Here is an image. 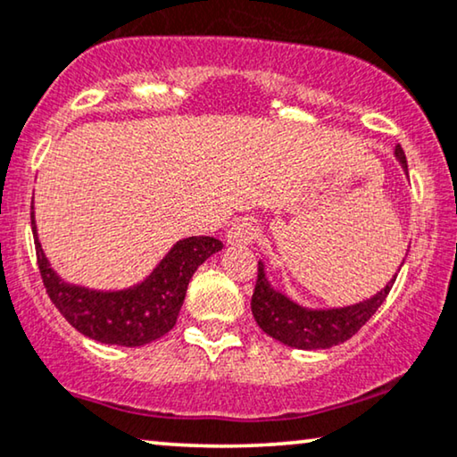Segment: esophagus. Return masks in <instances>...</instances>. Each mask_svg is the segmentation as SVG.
<instances>
[{
	"instance_id": "esophagus-1",
	"label": "esophagus",
	"mask_w": 457,
	"mask_h": 457,
	"mask_svg": "<svg viewBox=\"0 0 457 457\" xmlns=\"http://www.w3.org/2000/svg\"><path fill=\"white\" fill-rule=\"evenodd\" d=\"M254 236H257V223L253 219H240L228 229L225 240L229 246H246L254 240Z\"/></svg>"
}]
</instances>
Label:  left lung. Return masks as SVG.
Masks as SVG:
<instances>
[{
  "mask_svg": "<svg viewBox=\"0 0 457 457\" xmlns=\"http://www.w3.org/2000/svg\"><path fill=\"white\" fill-rule=\"evenodd\" d=\"M395 156L407 173V161L401 145L395 148ZM395 278L380 292H376L372 299L355 303V305L338 309H307L273 288L270 279L265 278L263 261H259L251 309L261 330L279 343L305 351L330 349L334 345L349 340L353 334L360 332L361 326H366V321L385 303L395 284Z\"/></svg>",
  "mask_w": 457,
  "mask_h": 457,
  "instance_id": "8db88e82",
  "label": "left lung"
}]
</instances>
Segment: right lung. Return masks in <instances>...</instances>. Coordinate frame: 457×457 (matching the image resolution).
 <instances>
[{
	"label": "right lung",
	"mask_w": 457,
	"mask_h": 457,
	"mask_svg": "<svg viewBox=\"0 0 457 457\" xmlns=\"http://www.w3.org/2000/svg\"><path fill=\"white\" fill-rule=\"evenodd\" d=\"M30 225L41 279L58 312L87 338L119 346H142L165 337L178 321L194 271L223 248L221 240L211 236H192L179 240L144 282L125 290H94L69 284L52 270L33 211Z\"/></svg>",
	"instance_id": "obj_1"
}]
</instances>
